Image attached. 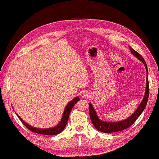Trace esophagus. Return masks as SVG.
<instances>
[{
    "mask_svg": "<svg viewBox=\"0 0 159 159\" xmlns=\"http://www.w3.org/2000/svg\"><path fill=\"white\" fill-rule=\"evenodd\" d=\"M89 93L87 92V91H84V92H83L82 93V97L84 98H89Z\"/></svg>",
    "mask_w": 159,
    "mask_h": 159,
    "instance_id": "esophagus-1",
    "label": "esophagus"
}]
</instances>
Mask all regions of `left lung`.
Segmentation results:
<instances>
[{
	"mask_svg": "<svg viewBox=\"0 0 159 159\" xmlns=\"http://www.w3.org/2000/svg\"><path fill=\"white\" fill-rule=\"evenodd\" d=\"M129 49L131 50V52L132 54H133L134 56H135L137 59H139L140 61L143 62V64L145 66L146 71H147V80H146V88H145V95H144L143 99L142 102H141L140 105H139L137 109L135 110L131 116L129 117L128 118L123 120V121H116V122H107V121H104L101 120L99 117L98 115L96 113L94 107L91 103H89V116L90 119L91 120V122H92L93 125L95 129L98 130V131L103 132V133H113V132H117L123 131V130L127 129L131 125L135 122L137 119L139 117L143 111L145 109L147 102H148V95H149V89H148V68L147 66L146 62L144 60L143 57L139 54L137 52L134 50L131 46H129Z\"/></svg>",
	"mask_w": 159,
	"mask_h": 159,
	"instance_id": "left-lung-1",
	"label": "left lung"
}]
</instances>
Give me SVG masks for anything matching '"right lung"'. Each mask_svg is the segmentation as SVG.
I'll list each match as a JSON object with an SVG mask.
<instances>
[{
	"label": "right lung",
	"instance_id": "right-lung-1",
	"mask_svg": "<svg viewBox=\"0 0 159 159\" xmlns=\"http://www.w3.org/2000/svg\"><path fill=\"white\" fill-rule=\"evenodd\" d=\"M80 100V98L79 97H75V98H74L72 100H71L70 102L66 105V106L64 109V113H63V115H62L61 121L59 122V123L57 125L51 127V128H48V129H38L34 127H32L31 125H30L29 124H28L27 123H26L24 120H22V119L19 116V115L16 114L17 116L18 117V118L20 119V121H22V123L25 125L29 129L30 131L38 133V134H46V135H55V134H57L60 133L64 129V128L66 126V124L68 123V120L69 118V115L70 113L71 112V111L73 108V107L74 106V105L79 102Z\"/></svg>",
	"mask_w": 159,
	"mask_h": 159
}]
</instances>
